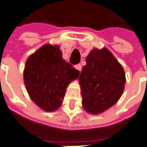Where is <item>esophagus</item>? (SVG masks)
Segmentation results:
<instances>
[{"instance_id": "34e87169", "label": "esophagus", "mask_w": 147, "mask_h": 147, "mask_svg": "<svg viewBox=\"0 0 147 147\" xmlns=\"http://www.w3.org/2000/svg\"><path fill=\"white\" fill-rule=\"evenodd\" d=\"M76 68L78 71H80H80H81L82 69L81 64H77V65H76Z\"/></svg>"}]
</instances>
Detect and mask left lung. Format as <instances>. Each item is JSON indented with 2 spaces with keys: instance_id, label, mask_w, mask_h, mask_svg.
<instances>
[{
  "instance_id": "1",
  "label": "left lung",
  "mask_w": 147,
  "mask_h": 147,
  "mask_svg": "<svg viewBox=\"0 0 147 147\" xmlns=\"http://www.w3.org/2000/svg\"><path fill=\"white\" fill-rule=\"evenodd\" d=\"M79 82L84 109L98 114L117 102L124 91L125 75L109 50L93 49L87 56Z\"/></svg>"
}]
</instances>
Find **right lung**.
Masks as SVG:
<instances>
[{
    "instance_id": "1",
    "label": "right lung",
    "mask_w": 147,
    "mask_h": 147,
    "mask_svg": "<svg viewBox=\"0 0 147 147\" xmlns=\"http://www.w3.org/2000/svg\"><path fill=\"white\" fill-rule=\"evenodd\" d=\"M80 71L62 59L59 46L45 45L28 58L24 82L30 98L47 112L60 107L66 88Z\"/></svg>"
}]
</instances>
